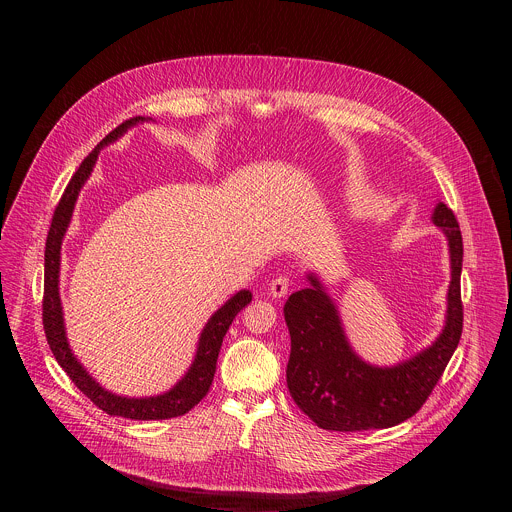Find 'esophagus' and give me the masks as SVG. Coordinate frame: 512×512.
<instances>
[{
	"label": "esophagus",
	"mask_w": 512,
	"mask_h": 512,
	"mask_svg": "<svg viewBox=\"0 0 512 512\" xmlns=\"http://www.w3.org/2000/svg\"><path fill=\"white\" fill-rule=\"evenodd\" d=\"M287 291H289V277L287 275H277L275 279H271L269 294L273 298H283V296H287Z\"/></svg>",
	"instance_id": "1"
}]
</instances>
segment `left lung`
Instances as JSON below:
<instances>
[{
  "instance_id": "left-lung-1",
  "label": "left lung",
  "mask_w": 512,
  "mask_h": 512,
  "mask_svg": "<svg viewBox=\"0 0 512 512\" xmlns=\"http://www.w3.org/2000/svg\"><path fill=\"white\" fill-rule=\"evenodd\" d=\"M433 223L446 231L450 243L452 281L446 326L429 348L397 367H371L352 352L336 306L314 275H308L310 287L296 291L285 302L283 316L291 338L287 389L318 427L330 431L393 427L413 417L442 379L462 336L464 247L458 218L444 202L435 206Z\"/></svg>"
}]
</instances>
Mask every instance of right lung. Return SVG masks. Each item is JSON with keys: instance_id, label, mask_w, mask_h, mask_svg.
Returning a JSON list of instances; mask_svg holds the SVG:
<instances>
[{"instance_id": "right-lung-1", "label": "right lung", "mask_w": 512, "mask_h": 512, "mask_svg": "<svg viewBox=\"0 0 512 512\" xmlns=\"http://www.w3.org/2000/svg\"><path fill=\"white\" fill-rule=\"evenodd\" d=\"M143 121V117H131L117 125L103 141L97 145V148L83 160L79 170L72 174L68 186L64 188V194L54 210L48 239H46V251H44V300H42V324H44V334L48 340V346L58 360L68 379L77 385V389L87 395L99 409L113 417H125V419H141V421H150V419H170V417H180L188 413L194 405H198L214 379L216 371V358L218 352H221L223 338L233 324L235 316L251 302V291L243 289L237 296H233L221 310L214 312V316L208 320L200 334L196 358L192 362V367L184 375V379L168 393L158 395V397H148V399H127V397H117L99 383H95L89 373L81 367V362L72 356L66 334H64V324H62V308H60V296H58V271H60V245L62 237L68 229L72 208H75L79 190L83 188L85 180L93 172V166L97 162L99 150L103 145L115 141L119 135H123L131 125Z\"/></svg>"}]
</instances>
